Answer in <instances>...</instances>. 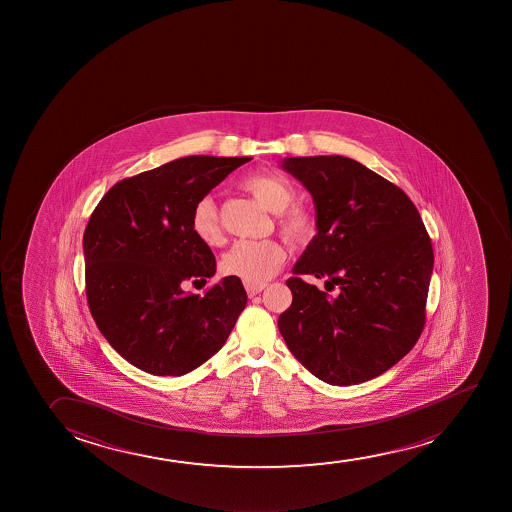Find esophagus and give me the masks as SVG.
Wrapping results in <instances>:
<instances>
[{
	"label": "esophagus",
	"instance_id": "1",
	"mask_svg": "<svg viewBox=\"0 0 512 512\" xmlns=\"http://www.w3.org/2000/svg\"><path fill=\"white\" fill-rule=\"evenodd\" d=\"M263 289H265V284H246L247 294H249L251 298H253V296H256V294L261 293Z\"/></svg>",
	"mask_w": 512,
	"mask_h": 512
}]
</instances>
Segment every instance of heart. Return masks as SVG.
Wrapping results in <instances>:
<instances>
[{
    "label": "heart",
    "mask_w": 512,
    "mask_h": 512,
    "mask_svg": "<svg viewBox=\"0 0 512 512\" xmlns=\"http://www.w3.org/2000/svg\"><path fill=\"white\" fill-rule=\"evenodd\" d=\"M242 186L251 191L268 211L280 212V230L293 244H307L314 239L317 221L305 207L291 205L294 186L289 179L273 172H256L247 176ZM191 232L205 246L221 244L223 230L219 223L218 207L212 198H202L195 205L191 214ZM286 258V247L279 240H239L221 259V272L228 277L244 280L246 284H265L266 280L279 272Z\"/></svg>",
    "instance_id": "b5f03b06"
}]
</instances>
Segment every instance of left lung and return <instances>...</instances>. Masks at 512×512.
<instances>
[{"instance_id":"obj_1","label":"left lung","mask_w":512,"mask_h":512,"mask_svg":"<svg viewBox=\"0 0 512 512\" xmlns=\"http://www.w3.org/2000/svg\"><path fill=\"white\" fill-rule=\"evenodd\" d=\"M314 198L317 235L286 284L279 317L291 354L329 385H355L401 361L422 334L434 251L415 204L352 158H284ZM327 279L326 294L300 279Z\"/></svg>"}]
</instances>
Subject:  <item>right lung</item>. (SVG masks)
Instances as JSON below:
<instances>
[{
	"label": "right lung",
	"instance_id": "1",
	"mask_svg": "<svg viewBox=\"0 0 512 512\" xmlns=\"http://www.w3.org/2000/svg\"><path fill=\"white\" fill-rule=\"evenodd\" d=\"M249 157L178 158L122 179L101 198L83 233L90 314L111 347L155 376H181L225 345L247 293L225 277L204 296L216 258L191 232L195 205Z\"/></svg>",
	"mask_w": 512,
	"mask_h": 512
}]
</instances>
